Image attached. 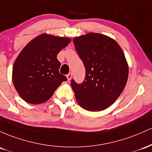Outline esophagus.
Returning <instances> with one entry per match:
<instances>
[{"instance_id": "1", "label": "esophagus", "mask_w": 152, "mask_h": 152, "mask_svg": "<svg viewBox=\"0 0 152 152\" xmlns=\"http://www.w3.org/2000/svg\"><path fill=\"white\" fill-rule=\"evenodd\" d=\"M72 74L71 72H69V74L67 75V78L68 80H70L72 79Z\"/></svg>"}]
</instances>
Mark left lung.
<instances>
[{
	"label": "left lung",
	"mask_w": 152,
	"mask_h": 152,
	"mask_svg": "<svg viewBox=\"0 0 152 152\" xmlns=\"http://www.w3.org/2000/svg\"><path fill=\"white\" fill-rule=\"evenodd\" d=\"M85 67L81 84L71 86L78 104L89 111L108 108L118 98L129 76V65L119 44L101 34L88 33L73 39Z\"/></svg>",
	"instance_id": "1"
}]
</instances>
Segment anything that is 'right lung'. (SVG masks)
<instances>
[{"instance_id":"1","label":"right lung","mask_w":152,"mask_h":152,"mask_svg":"<svg viewBox=\"0 0 152 152\" xmlns=\"http://www.w3.org/2000/svg\"><path fill=\"white\" fill-rule=\"evenodd\" d=\"M68 37L43 34L22 49L13 66L12 79L16 91L26 102L47 101L67 77L60 74L57 56L70 42Z\"/></svg>"}]
</instances>
